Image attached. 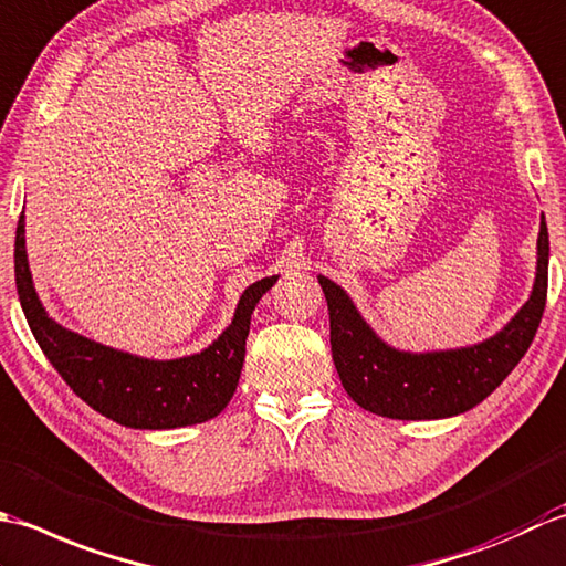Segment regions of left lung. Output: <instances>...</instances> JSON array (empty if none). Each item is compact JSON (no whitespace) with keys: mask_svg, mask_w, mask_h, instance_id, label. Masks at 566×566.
<instances>
[{"mask_svg":"<svg viewBox=\"0 0 566 566\" xmlns=\"http://www.w3.org/2000/svg\"><path fill=\"white\" fill-rule=\"evenodd\" d=\"M549 237H537L535 287L509 327L469 349L408 354L380 342L337 283L322 279L329 307L332 359L356 406L380 418L434 420L467 412L503 384L535 339L547 300Z\"/></svg>","mask_w":566,"mask_h":566,"instance_id":"obj_1","label":"left lung"}]
</instances>
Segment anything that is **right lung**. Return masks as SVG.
<instances>
[{
	"mask_svg": "<svg viewBox=\"0 0 566 566\" xmlns=\"http://www.w3.org/2000/svg\"><path fill=\"white\" fill-rule=\"evenodd\" d=\"M14 273L21 307L39 347L73 394L105 418L136 430H172L214 418L232 400L244 366L251 313L279 275L249 285L232 325L205 352L172 361H151L102 347L45 315L31 281L24 214L17 224Z\"/></svg>",
	"mask_w": 566,
	"mask_h": 566,
	"instance_id": "add662e5",
	"label": "right lung"
}]
</instances>
